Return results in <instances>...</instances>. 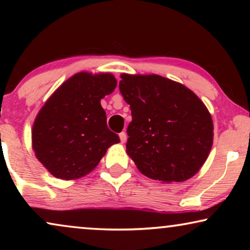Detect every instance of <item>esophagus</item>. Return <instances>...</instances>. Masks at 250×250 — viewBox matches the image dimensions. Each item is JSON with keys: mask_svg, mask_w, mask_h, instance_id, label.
Returning <instances> with one entry per match:
<instances>
[{"mask_svg": "<svg viewBox=\"0 0 250 250\" xmlns=\"http://www.w3.org/2000/svg\"><path fill=\"white\" fill-rule=\"evenodd\" d=\"M119 138H121L122 143H125L126 140H127V135H126L125 132H122V133H119Z\"/></svg>", "mask_w": 250, "mask_h": 250, "instance_id": "esophagus-1", "label": "esophagus"}]
</instances>
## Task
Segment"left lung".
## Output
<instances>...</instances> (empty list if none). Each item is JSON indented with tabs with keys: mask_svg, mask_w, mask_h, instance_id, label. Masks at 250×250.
<instances>
[{
	"mask_svg": "<svg viewBox=\"0 0 250 250\" xmlns=\"http://www.w3.org/2000/svg\"><path fill=\"white\" fill-rule=\"evenodd\" d=\"M119 91L129 104L126 152L143 175L183 182L199 172L213 146V119L183 84L159 75L122 74Z\"/></svg>",
	"mask_w": 250,
	"mask_h": 250,
	"instance_id": "obj_1",
	"label": "left lung"
}]
</instances>
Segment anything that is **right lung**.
<instances>
[{"label": "right lung", "mask_w": 250, "mask_h": 250, "mask_svg": "<svg viewBox=\"0 0 250 250\" xmlns=\"http://www.w3.org/2000/svg\"><path fill=\"white\" fill-rule=\"evenodd\" d=\"M117 81L110 73L81 71L63 82L37 114L32 128L36 158L61 180H76L98 166L119 136L107 126L101 99Z\"/></svg>", "instance_id": "add662e5"}]
</instances>
